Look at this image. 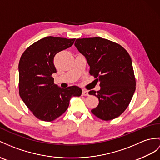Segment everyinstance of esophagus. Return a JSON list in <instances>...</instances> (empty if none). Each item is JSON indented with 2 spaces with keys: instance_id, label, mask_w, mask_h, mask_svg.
I'll use <instances>...</instances> for the list:
<instances>
[{
  "instance_id": "34e87169",
  "label": "esophagus",
  "mask_w": 160,
  "mask_h": 160,
  "mask_svg": "<svg viewBox=\"0 0 160 160\" xmlns=\"http://www.w3.org/2000/svg\"><path fill=\"white\" fill-rule=\"evenodd\" d=\"M82 96H89L88 91L85 90V89H83V91H82Z\"/></svg>"
}]
</instances>
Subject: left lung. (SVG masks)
Wrapping results in <instances>:
<instances>
[{"mask_svg":"<svg viewBox=\"0 0 160 160\" xmlns=\"http://www.w3.org/2000/svg\"><path fill=\"white\" fill-rule=\"evenodd\" d=\"M75 46L86 59L89 74L100 81V90L89 92L99 100L92 112L105 121L118 118L126 109L136 89L129 53L120 45L101 37L77 38Z\"/></svg>","mask_w":160,"mask_h":160,"instance_id":"8db88e82","label":"left lung"}]
</instances>
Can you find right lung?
<instances>
[{
    "label": "right lung",
    "mask_w": 160,
    "mask_h": 160,
    "mask_svg": "<svg viewBox=\"0 0 160 160\" xmlns=\"http://www.w3.org/2000/svg\"><path fill=\"white\" fill-rule=\"evenodd\" d=\"M75 38L47 37L31 45L19 60V92L23 102L37 118L52 122L62 115L72 96H80L78 86L62 88L54 83L53 58L71 47Z\"/></svg>",
    "instance_id": "add662e5"
}]
</instances>
